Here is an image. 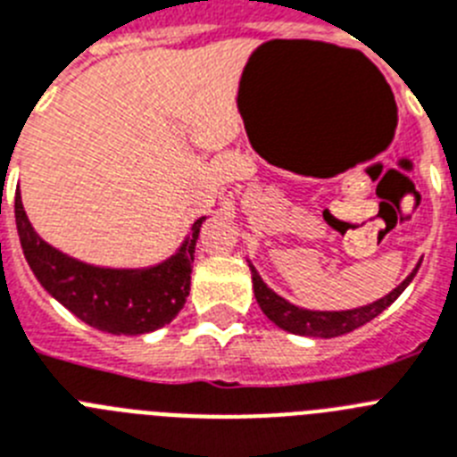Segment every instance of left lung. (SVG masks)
<instances>
[{
    "mask_svg": "<svg viewBox=\"0 0 457 457\" xmlns=\"http://www.w3.org/2000/svg\"><path fill=\"white\" fill-rule=\"evenodd\" d=\"M420 264H416L414 271L404 278L403 283L388 292L384 299L372 301L368 305H361L354 311H305L299 305H292L289 301H285L283 296H278L273 289L267 287V283L262 280L260 273L255 271V267L251 264L253 273V289H255V299L260 303L262 312L271 320L273 324H278L280 328L289 333H296V336H312V338H336V336H343V333L354 331V328L363 327L370 320H375L382 311H386L388 305L394 303L400 295L404 292V287L411 283V278L416 276Z\"/></svg>",
    "mask_w": 457,
    "mask_h": 457,
    "instance_id": "obj_1",
    "label": "left lung"
}]
</instances>
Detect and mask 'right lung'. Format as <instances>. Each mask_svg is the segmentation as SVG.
<instances>
[{"mask_svg":"<svg viewBox=\"0 0 457 457\" xmlns=\"http://www.w3.org/2000/svg\"><path fill=\"white\" fill-rule=\"evenodd\" d=\"M202 220L190 228L177 255L152 269H101L63 255L38 237L15 195L20 244L38 283L75 317L98 331L140 336L179 315L190 292V271Z\"/></svg>","mask_w":457,"mask_h":457,"instance_id":"add662e5","label":"right lung"}]
</instances>
